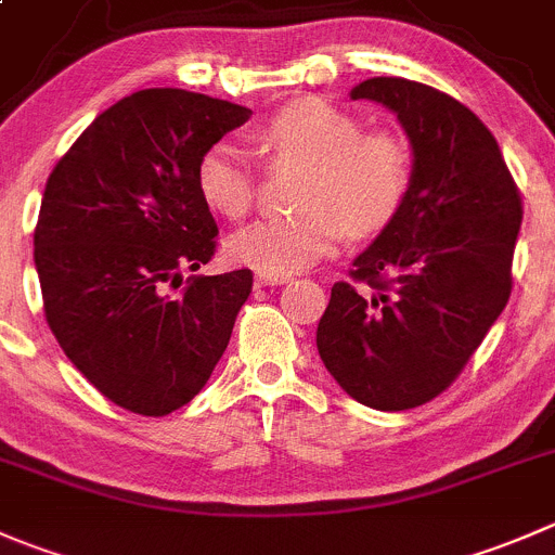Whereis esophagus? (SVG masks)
I'll return each instance as SVG.
<instances>
[{
  "label": "esophagus",
  "mask_w": 555,
  "mask_h": 555,
  "mask_svg": "<svg viewBox=\"0 0 555 555\" xmlns=\"http://www.w3.org/2000/svg\"><path fill=\"white\" fill-rule=\"evenodd\" d=\"M257 287H276V284L289 282V276H282V273H257Z\"/></svg>",
  "instance_id": "obj_1"
}]
</instances>
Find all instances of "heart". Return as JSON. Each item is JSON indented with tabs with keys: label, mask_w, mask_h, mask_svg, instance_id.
Here are the masks:
<instances>
[{
	"label": "heart",
	"mask_w": 555,
	"mask_h": 555,
	"mask_svg": "<svg viewBox=\"0 0 555 555\" xmlns=\"http://www.w3.org/2000/svg\"><path fill=\"white\" fill-rule=\"evenodd\" d=\"M273 163L306 165L298 214L257 219L228 241L230 260L260 273L309 268L349 235L387 228L406 203L414 176L409 141L392 129H363L358 116L320 96H300L279 107L257 129ZM208 208L241 219L255 203L257 170L233 141L203 152L195 170Z\"/></svg>",
	"instance_id": "1"
}]
</instances>
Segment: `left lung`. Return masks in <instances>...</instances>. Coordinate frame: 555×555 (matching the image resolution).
I'll return each instance as SVG.
<instances>
[{
	"mask_svg": "<svg viewBox=\"0 0 555 555\" xmlns=\"http://www.w3.org/2000/svg\"><path fill=\"white\" fill-rule=\"evenodd\" d=\"M352 100L396 113L414 176L349 282L333 284L317 349L354 401L401 412L448 390L507 306L524 203L491 129L455 96L369 78Z\"/></svg>",
	"mask_w": 555,
	"mask_h": 555,
	"instance_id": "1",
	"label": "left lung"
}]
</instances>
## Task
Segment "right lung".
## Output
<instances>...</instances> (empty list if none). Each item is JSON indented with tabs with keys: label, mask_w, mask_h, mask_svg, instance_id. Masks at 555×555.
Returning <instances> with one entry per match:
<instances>
[{
	"label": "right lung",
	"mask_w": 555,
	"mask_h": 555,
	"mask_svg": "<svg viewBox=\"0 0 555 555\" xmlns=\"http://www.w3.org/2000/svg\"><path fill=\"white\" fill-rule=\"evenodd\" d=\"M249 113L184 89L134 91L48 176L35 228L48 327L116 406L143 417L181 409L228 349L251 271L181 273L217 251L197 163Z\"/></svg>",
	"instance_id": "add662e5"
}]
</instances>
